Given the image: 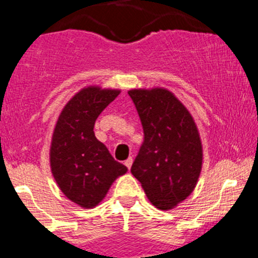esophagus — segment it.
I'll use <instances>...</instances> for the list:
<instances>
[{
    "label": "esophagus",
    "mask_w": 258,
    "mask_h": 258,
    "mask_svg": "<svg viewBox=\"0 0 258 258\" xmlns=\"http://www.w3.org/2000/svg\"><path fill=\"white\" fill-rule=\"evenodd\" d=\"M132 162H134V160H132V157H128L126 161H124V165H126V167L128 168V170H130V168H131Z\"/></svg>",
    "instance_id": "esophagus-1"
}]
</instances>
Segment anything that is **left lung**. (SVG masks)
Segmentation results:
<instances>
[{"label":"left lung","mask_w":258,"mask_h":258,"mask_svg":"<svg viewBox=\"0 0 258 258\" xmlns=\"http://www.w3.org/2000/svg\"><path fill=\"white\" fill-rule=\"evenodd\" d=\"M145 141L131 167L151 204L172 210L194 192L204 162L199 127L175 93L163 87L128 91Z\"/></svg>","instance_id":"8db88e82"}]
</instances>
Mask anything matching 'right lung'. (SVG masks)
<instances>
[{"instance_id":"add662e5","label":"right lung","mask_w":258,"mask_h":258,"mask_svg":"<svg viewBox=\"0 0 258 258\" xmlns=\"http://www.w3.org/2000/svg\"><path fill=\"white\" fill-rule=\"evenodd\" d=\"M119 92L101 86L81 88L62 108L52 132V176L62 194L82 209L98 206L113 182L127 172L93 132L98 114Z\"/></svg>"}]
</instances>
